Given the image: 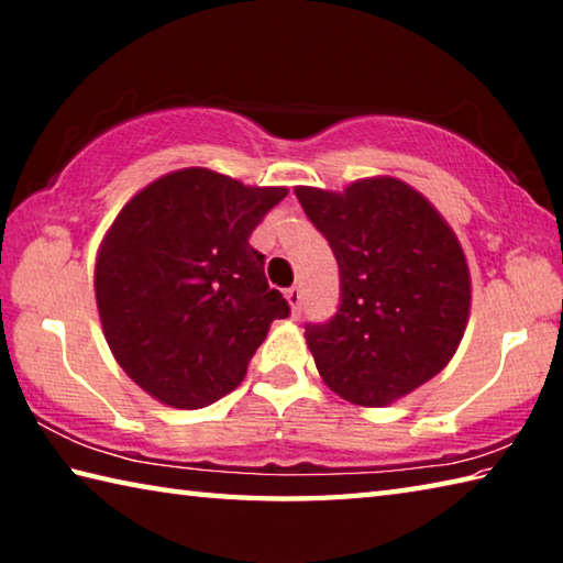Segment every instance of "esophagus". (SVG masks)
I'll return each instance as SVG.
<instances>
[{
	"label": "esophagus",
	"mask_w": 563,
	"mask_h": 563,
	"mask_svg": "<svg viewBox=\"0 0 563 563\" xmlns=\"http://www.w3.org/2000/svg\"><path fill=\"white\" fill-rule=\"evenodd\" d=\"M285 298H288L295 316H300V310H302V290H300V285H292V288L285 290Z\"/></svg>",
	"instance_id": "34e87169"
}]
</instances>
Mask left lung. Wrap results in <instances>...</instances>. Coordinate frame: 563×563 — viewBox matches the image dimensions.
I'll return each mask as SVG.
<instances>
[{
  "mask_svg": "<svg viewBox=\"0 0 563 563\" xmlns=\"http://www.w3.org/2000/svg\"><path fill=\"white\" fill-rule=\"evenodd\" d=\"M340 268V305L308 322L318 373L342 399L385 407L442 373L464 335L472 280L462 245L422 194L397 178L342 194L295 188Z\"/></svg>",
  "mask_w": 563,
  "mask_h": 563,
  "instance_id": "1",
  "label": "left lung"
}]
</instances>
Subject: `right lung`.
I'll return each instance as SVG.
<instances>
[{
	"instance_id": "right-lung-1",
	"label": "right lung",
	"mask_w": 563,
	"mask_h": 563,
	"mask_svg": "<svg viewBox=\"0 0 563 563\" xmlns=\"http://www.w3.org/2000/svg\"><path fill=\"white\" fill-rule=\"evenodd\" d=\"M285 196L288 188L184 168L121 208L93 285L113 357L151 397L198 409L233 393L271 322L290 316L251 245Z\"/></svg>"
}]
</instances>
